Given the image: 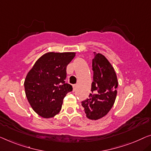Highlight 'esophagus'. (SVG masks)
I'll return each instance as SVG.
<instances>
[{
	"mask_svg": "<svg viewBox=\"0 0 151 151\" xmlns=\"http://www.w3.org/2000/svg\"><path fill=\"white\" fill-rule=\"evenodd\" d=\"M73 91H75L76 89V85H73Z\"/></svg>",
	"mask_w": 151,
	"mask_h": 151,
	"instance_id": "34e87169",
	"label": "esophagus"
}]
</instances>
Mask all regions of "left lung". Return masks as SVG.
Wrapping results in <instances>:
<instances>
[{
  "label": "left lung",
  "mask_w": 151,
  "mask_h": 151,
  "mask_svg": "<svg viewBox=\"0 0 151 151\" xmlns=\"http://www.w3.org/2000/svg\"><path fill=\"white\" fill-rule=\"evenodd\" d=\"M93 53L91 93L89 98L82 101L81 105L87 118L97 120L106 115L114 105L118 81L115 71L109 60L102 54Z\"/></svg>",
  "instance_id": "1"
}]
</instances>
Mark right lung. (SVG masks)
I'll list each match as a JSON object with an SVG mask.
<instances>
[{
	"instance_id": "add662e5",
	"label": "right lung",
	"mask_w": 151,
	"mask_h": 151,
	"mask_svg": "<svg viewBox=\"0 0 151 151\" xmlns=\"http://www.w3.org/2000/svg\"><path fill=\"white\" fill-rule=\"evenodd\" d=\"M75 52H49L38 59L24 81L26 98L42 117H53L61 111L63 100L73 87L65 83L66 67Z\"/></svg>"
}]
</instances>
